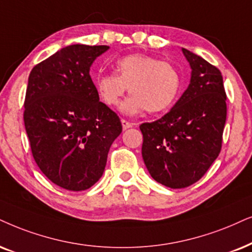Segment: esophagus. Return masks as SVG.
I'll list each match as a JSON object with an SVG mask.
<instances>
[{
	"label": "esophagus",
	"mask_w": 252,
	"mask_h": 252,
	"mask_svg": "<svg viewBox=\"0 0 252 252\" xmlns=\"http://www.w3.org/2000/svg\"><path fill=\"white\" fill-rule=\"evenodd\" d=\"M121 122H122L123 130H126V129H129V128H132V126H133V123L129 122V121H126V120H122V121H121Z\"/></svg>",
	"instance_id": "34e87169"
}]
</instances>
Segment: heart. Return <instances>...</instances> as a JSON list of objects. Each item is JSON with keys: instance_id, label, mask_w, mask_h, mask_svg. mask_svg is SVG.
Instances as JSON below:
<instances>
[{"instance_id": "obj_1", "label": "heart", "mask_w": 252, "mask_h": 252, "mask_svg": "<svg viewBox=\"0 0 252 252\" xmlns=\"http://www.w3.org/2000/svg\"><path fill=\"white\" fill-rule=\"evenodd\" d=\"M115 74H104L96 79L98 97L109 107L119 106L129 88L131 94L122 104L126 114L143 110L160 113L173 104L179 94L181 78L170 63L154 57L133 53L117 60Z\"/></svg>"}]
</instances>
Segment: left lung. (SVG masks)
Wrapping results in <instances>:
<instances>
[{
	"label": "left lung",
	"instance_id": "obj_1",
	"mask_svg": "<svg viewBox=\"0 0 252 252\" xmlns=\"http://www.w3.org/2000/svg\"><path fill=\"white\" fill-rule=\"evenodd\" d=\"M192 76L167 114L143 123L142 156L149 173L170 189H185L205 176L222 148L227 95L218 67L183 49Z\"/></svg>",
	"mask_w": 252,
	"mask_h": 252
}]
</instances>
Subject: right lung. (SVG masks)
I'll return each mask as SVG.
<instances>
[{"label": "right lung", "instance_id": "add662e5", "mask_svg": "<svg viewBox=\"0 0 252 252\" xmlns=\"http://www.w3.org/2000/svg\"><path fill=\"white\" fill-rule=\"evenodd\" d=\"M107 45L74 44L30 72L24 126L38 167L62 189H88L102 177L108 152L122 132L115 111L98 100L89 75Z\"/></svg>", "mask_w": 252, "mask_h": 252}]
</instances>
